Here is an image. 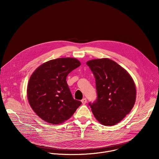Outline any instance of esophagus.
Returning <instances> with one entry per match:
<instances>
[{"label": "esophagus", "mask_w": 159, "mask_h": 159, "mask_svg": "<svg viewBox=\"0 0 159 159\" xmlns=\"http://www.w3.org/2000/svg\"><path fill=\"white\" fill-rule=\"evenodd\" d=\"M83 104H85L86 102H87V99L86 98H83L82 100H81Z\"/></svg>", "instance_id": "1"}]
</instances>
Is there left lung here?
<instances>
[{
  "label": "left lung",
  "instance_id": "left-lung-1",
  "mask_svg": "<svg viewBox=\"0 0 159 159\" xmlns=\"http://www.w3.org/2000/svg\"><path fill=\"white\" fill-rule=\"evenodd\" d=\"M97 99L89 104L96 120L105 126L120 122L131 111L136 100V87L130 75L116 62L109 58L89 60Z\"/></svg>",
  "mask_w": 159,
  "mask_h": 159
}]
</instances>
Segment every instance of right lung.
Returning a JSON list of instances; mask_svg holds the SVG:
<instances>
[{"label":"right lung","mask_w":159,"mask_h":159,"mask_svg":"<svg viewBox=\"0 0 159 159\" xmlns=\"http://www.w3.org/2000/svg\"><path fill=\"white\" fill-rule=\"evenodd\" d=\"M80 65L73 58H60L40 65L31 75L27 89L30 104L43 120L53 125L69 120L82 102L74 99L66 78Z\"/></svg>","instance_id":"right-lung-1"}]
</instances>
